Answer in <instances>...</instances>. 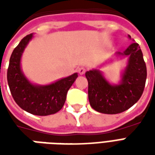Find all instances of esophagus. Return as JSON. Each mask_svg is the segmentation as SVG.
<instances>
[{"mask_svg":"<svg viewBox=\"0 0 155 155\" xmlns=\"http://www.w3.org/2000/svg\"><path fill=\"white\" fill-rule=\"evenodd\" d=\"M86 71V69L84 67H79L78 68V72L80 74H84Z\"/></svg>","mask_w":155,"mask_h":155,"instance_id":"34e87169","label":"esophagus"}]
</instances>
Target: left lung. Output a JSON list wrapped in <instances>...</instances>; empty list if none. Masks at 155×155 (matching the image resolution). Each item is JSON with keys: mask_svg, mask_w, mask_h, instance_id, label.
Wrapping results in <instances>:
<instances>
[{"mask_svg": "<svg viewBox=\"0 0 155 155\" xmlns=\"http://www.w3.org/2000/svg\"><path fill=\"white\" fill-rule=\"evenodd\" d=\"M129 38L131 39L130 35ZM117 54L129 56L119 84L109 83L99 70L85 73L91 106L103 114H119L130 109L140 100L145 85L146 64L139 44L134 42L123 53L118 52Z\"/></svg>", "mask_w": 155, "mask_h": 155, "instance_id": "obj_1", "label": "left lung"}]
</instances>
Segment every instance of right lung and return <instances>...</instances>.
Here are the masks:
<instances>
[{"label": "right lung", "mask_w": 155, "mask_h": 155, "mask_svg": "<svg viewBox=\"0 0 155 155\" xmlns=\"http://www.w3.org/2000/svg\"><path fill=\"white\" fill-rule=\"evenodd\" d=\"M32 37L33 34L25 36L14 49L10 58L7 81L12 97L22 110L35 115L45 116L62 109L68 91L78 77V74L74 73L47 85L31 84L22 72L21 59Z\"/></svg>", "instance_id": "add662e5"}]
</instances>
